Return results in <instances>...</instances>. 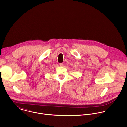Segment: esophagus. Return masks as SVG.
Here are the masks:
<instances>
[{"instance_id":"obj_1","label":"esophagus","mask_w":127,"mask_h":127,"mask_svg":"<svg viewBox=\"0 0 127 127\" xmlns=\"http://www.w3.org/2000/svg\"><path fill=\"white\" fill-rule=\"evenodd\" d=\"M59 66H61V67H62V66H64V64H63V63H60V64H59Z\"/></svg>"}]
</instances>
